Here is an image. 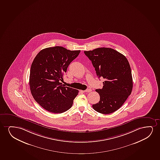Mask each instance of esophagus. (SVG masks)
I'll use <instances>...</instances> for the list:
<instances>
[{
    "label": "esophagus",
    "instance_id": "34e87169",
    "mask_svg": "<svg viewBox=\"0 0 160 160\" xmlns=\"http://www.w3.org/2000/svg\"><path fill=\"white\" fill-rule=\"evenodd\" d=\"M91 91L92 89H89V88H88V89H86V90H85V91H84V92H90Z\"/></svg>",
    "mask_w": 160,
    "mask_h": 160
}]
</instances>
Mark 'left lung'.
<instances>
[{
  "label": "left lung",
  "instance_id": "obj_1",
  "mask_svg": "<svg viewBox=\"0 0 160 160\" xmlns=\"http://www.w3.org/2000/svg\"><path fill=\"white\" fill-rule=\"evenodd\" d=\"M91 61L99 78L104 79L99 102L94 110L102 114H110L118 110L131 93L133 87L131 68L126 57L113 49L99 48L85 51Z\"/></svg>",
  "mask_w": 160,
  "mask_h": 160
}]
</instances>
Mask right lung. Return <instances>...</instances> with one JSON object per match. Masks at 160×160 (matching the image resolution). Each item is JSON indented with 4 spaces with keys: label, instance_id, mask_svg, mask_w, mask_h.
Listing matches in <instances>:
<instances>
[{
    "label": "right lung",
    "instance_id": "1",
    "mask_svg": "<svg viewBox=\"0 0 160 160\" xmlns=\"http://www.w3.org/2000/svg\"><path fill=\"white\" fill-rule=\"evenodd\" d=\"M80 52L56 46L42 49L34 58L29 78L30 91L36 102L49 112L61 113L72 106L79 91L60 81Z\"/></svg>",
    "mask_w": 160,
    "mask_h": 160
}]
</instances>
